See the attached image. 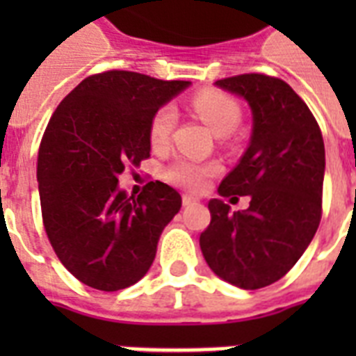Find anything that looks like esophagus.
Listing matches in <instances>:
<instances>
[{
    "label": "esophagus",
    "mask_w": 356,
    "mask_h": 356,
    "mask_svg": "<svg viewBox=\"0 0 356 356\" xmlns=\"http://www.w3.org/2000/svg\"><path fill=\"white\" fill-rule=\"evenodd\" d=\"M195 201H197V200H195L194 195H188V194H184V195H183V205H184V207L195 205Z\"/></svg>",
    "instance_id": "34e87169"
}]
</instances>
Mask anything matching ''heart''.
I'll use <instances>...</instances> for the list:
<instances>
[{
    "label": "heart",
    "mask_w": 356,
    "mask_h": 356,
    "mask_svg": "<svg viewBox=\"0 0 356 356\" xmlns=\"http://www.w3.org/2000/svg\"><path fill=\"white\" fill-rule=\"evenodd\" d=\"M192 108L216 134H229L240 122V107L233 97L218 90H201L192 97ZM177 122V111L166 103L155 111L149 122V142L153 147H166ZM216 164H200L190 159H177L164 170V177L172 184L200 192L207 181L216 175Z\"/></svg>",
    "instance_id": "heart-1"
}]
</instances>
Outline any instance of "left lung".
Segmentation results:
<instances>
[{
	"instance_id": "obj_1",
	"label": "left lung",
	"mask_w": 356,
	"mask_h": 356,
	"mask_svg": "<svg viewBox=\"0 0 356 356\" xmlns=\"http://www.w3.org/2000/svg\"><path fill=\"white\" fill-rule=\"evenodd\" d=\"M216 85L242 96L253 113L249 147L218 192L251 201L242 212L209 201L211 223L200 245L218 277L257 290L286 275L318 231L325 145L307 103L282 79L242 74Z\"/></svg>"
}]
</instances>
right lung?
<instances>
[{
	"label": "right lung",
	"mask_w": 356,
	"mask_h": 356,
	"mask_svg": "<svg viewBox=\"0 0 356 356\" xmlns=\"http://www.w3.org/2000/svg\"><path fill=\"white\" fill-rule=\"evenodd\" d=\"M188 85L108 70L81 81L47 123L36 162L42 222L58 260L86 286L123 290L153 264L181 195L151 181L129 197L118 175L149 159L151 116Z\"/></svg>",
	"instance_id": "obj_1"
}]
</instances>
